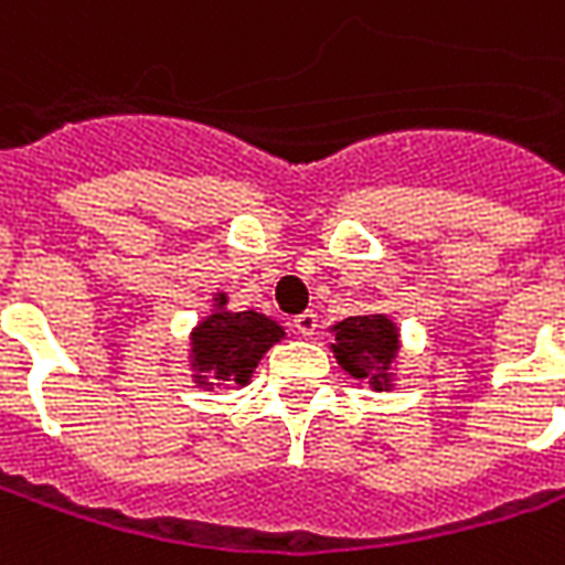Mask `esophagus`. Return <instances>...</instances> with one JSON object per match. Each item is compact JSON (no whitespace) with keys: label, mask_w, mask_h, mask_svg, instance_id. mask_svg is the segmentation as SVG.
Instances as JSON below:
<instances>
[{"label":"esophagus","mask_w":565,"mask_h":565,"mask_svg":"<svg viewBox=\"0 0 565 565\" xmlns=\"http://www.w3.org/2000/svg\"><path fill=\"white\" fill-rule=\"evenodd\" d=\"M294 329L299 332V335L311 338L317 332V315H311V311H305V315H296L294 317Z\"/></svg>","instance_id":"1"}]
</instances>
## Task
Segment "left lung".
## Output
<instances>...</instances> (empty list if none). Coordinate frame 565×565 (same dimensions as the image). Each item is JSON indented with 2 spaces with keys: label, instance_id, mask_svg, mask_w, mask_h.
I'll list each match as a JSON object with an SVG mask.
<instances>
[{
  "label": "left lung",
  "instance_id": "8db88e82",
  "mask_svg": "<svg viewBox=\"0 0 565 565\" xmlns=\"http://www.w3.org/2000/svg\"><path fill=\"white\" fill-rule=\"evenodd\" d=\"M335 332V359L338 365L350 371L353 377L367 380L374 388L392 386V362L398 356V329L383 315L347 317Z\"/></svg>",
  "mask_w": 565,
  "mask_h": 565
}]
</instances>
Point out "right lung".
<instances>
[{"instance_id": "add662e5", "label": "right lung", "mask_w": 565, "mask_h": 565, "mask_svg": "<svg viewBox=\"0 0 565 565\" xmlns=\"http://www.w3.org/2000/svg\"><path fill=\"white\" fill-rule=\"evenodd\" d=\"M224 294L218 296V311L206 317L191 335V359L200 386L215 383H248L260 356L275 341H281L284 329L257 311H224Z\"/></svg>"}]
</instances>
